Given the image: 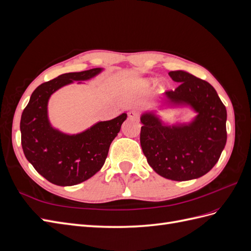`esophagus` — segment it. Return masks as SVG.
I'll use <instances>...</instances> for the list:
<instances>
[{"instance_id": "esophagus-1", "label": "esophagus", "mask_w": 251, "mask_h": 251, "mask_svg": "<svg viewBox=\"0 0 251 251\" xmlns=\"http://www.w3.org/2000/svg\"><path fill=\"white\" fill-rule=\"evenodd\" d=\"M128 118L132 120H138L139 119V114L136 111H130L128 112Z\"/></svg>"}]
</instances>
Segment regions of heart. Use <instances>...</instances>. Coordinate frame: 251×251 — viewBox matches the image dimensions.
<instances>
[{
	"instance_id": "1",
	"label": "heart",
	"mask_w": 251,
	"mask_h": 251,
	"mask_svg": "<svg viewBox=\"0 0 251 251\" xmlns=\"http://www.w3.org/2000/svg\"><path fill=\"white\" fill-rule=\"evenodd\" d=\"M153 81H154V80H149V81H148V83H151Z\"/></svg>"
}]
</instances>
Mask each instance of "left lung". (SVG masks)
Returning <instances> with one entry per match:
<instances>
[{
  "instance_id": "left-lung-1",
  "label": "left lung",
  "mask_w": 251,
  "mask_h": 251,
  "mask_svg": "<svg viewBox=\"0 0 251 251\" xmlns=\"http://www.w3.org/2000/svg\"><path fill=\"white\" fill-rule=\"evenodd\" d=\"M180 85L164 93L169 107H189L197 116L188 124L165 125L154 112L143 113L140 144L158 175L175 181L197 179L218 162L227 140L225 105L209 82L178 70L169 73Z\"/></svg>"
}]
</instances>
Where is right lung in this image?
<instances>
[{"label": "right lung", "mask_w": 251, "mask_h": 251, "mask_svg": "<svg viewBox=\"0 0 251 251\" xmlns=\"http://www.w3.org/2000/svg\"><path fill=\"white\" fill-rule=\"evenodd\" d=\"M102 70V68H94L65 73L42 83L33 91L22 113L20 128L25 157L37 173L53 184L71 186L94 176L104 164L111 143L126 119L127 115L123 113L116 118L100 121L74 135L60 132L50 124V96L73 81L93 78Z\"/></svg>", "instance_id": "1"}]
</instances>
